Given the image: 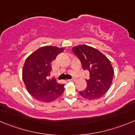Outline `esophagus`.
Segmentation results:
<instances>
[{"label": "esophagus", "mask_w": 135, "mask_h": 135, "mask_svg": "<svg viewBox=\"0 0 135 135\" xmlns=\"http://www.w3.org/2000/svg\"><path fill=\"white\" fill-rule=\"evenodd\" d=\"M68 81H75V78H72V79H68Z\"/></svg>", "instance_id": "1"}]
</instances>
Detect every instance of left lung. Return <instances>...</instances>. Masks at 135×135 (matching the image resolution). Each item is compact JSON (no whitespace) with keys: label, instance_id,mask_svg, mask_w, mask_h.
Returning a JSON list of instances; mask_svg holds the SVG:
<instances>
[{"label":"left lung","instance_id":"obj_1","mask_svg":"<svg viewBox=\"0 0 135 135\" xmlns=\"http://www.w3.org/2000/svg\"><path fill=\"white\" fill-rule=\"evenodd\" d=\"M72 50L80 60L83 70L89 72V78L86 79L87 88L79 91V95L89 100L103 96L110 88L114 75L109 59L97 49L87 45L75 46Z\"/></svg>","mask_w":135,"mask_h":135}]
</instances>
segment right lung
Masks as SVG:
<instances>
[{
  "label": "right lung",
  "mask_w": 135,
  "mask_h": 135,
  "mask_svg": "<svg viewBox=\"0 0 135 135\" xmlns=\"http://www.w3.org/2000/svg\"><path fill=\"white\" fill-rule=\"evenodd\" d=\"M64 48L47 46L40 47L26 60L22 70V79L27 90L36 99L52 102L61 95L64 84L56 79H49L52 70L51 64Z\"/></svg>",
  "instance_id": "right-lung-1"
}]
</instances>
